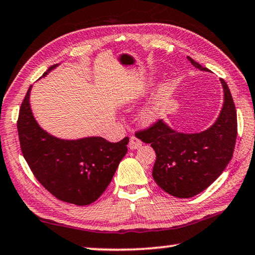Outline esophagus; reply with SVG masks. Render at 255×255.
I'll use <instances>...</instances> for the list:
<instances>
[{
    "mask_svg": "<svg viewBox=\"0 0 255 255\" xmlns=\"http://www.w3.org/2000/svg\"><path fill=\"white\" fill-rule=\"evenodd\" d=\"M140 146H142V142H140V139H138L137 137H135V136H131L130 140H129V149L136 150Z\"/></svg>",
    "mask_w": 255,
    "mask_h": 255,
    "instance_id": "obj_1",
    "label": "esophagus"
}]
</instances>
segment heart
Returning a JSON list of instances; mask_svg holds the SVG:
<instances>
[{
	"instance_id": "b5f03b06",
	"label": "heart",
	"mask_w": 255,
	"mask_h": 255,
	"mask_svg": "<svg viewBox=\"0 0 255 255\" xmlns=\"http://www.w3.org/2000/svg\"><path fill=\"white\" fill-rule=\"evenodd\" d=\"M170 89H172V82L170 81H165L158 87L152 100L140 110L138 118L143 124L150 125L160 119L162 115V106L168 97Z\"/></svg>"
}]
</instances>
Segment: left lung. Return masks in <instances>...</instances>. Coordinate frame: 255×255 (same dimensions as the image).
Listing matches in <instances>:
<instances>
[{
  "label": "left lung",
  "instance_id": "8db88e82",
  "mask_svg": "<svg viewBox=\"0 0 255 255\" xmlns=\"http://www.w3.org/2000/svg\"><path fill=\"white\" fill-rule=\"evenodd\" d=\"M189 62L200 71L210 72L191 57ZM221 112L206 130L177 131L164 120L139 131L136 136L151 144L157 154L152 176L164 191L177 198H191L207 189L233 158L237 137V113L225 80Z\"/></svg>",
  "mask_w": 255,
  "mask_h": 255
}]
</instances>
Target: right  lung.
I'll return each mask as SVG.
<instances>
[{
    "instance_id": "add662e5",
    "label": "right lung",
    "mask_w": 255,
    "mask_h": 255,
    "mask_svg": "<svg viewBox=\"0 0 255 255\" xmlns=\"http://www.w3.org/2000/svg\"><path fill=\"white\" fill-rule=\"evenodd\" d=\"M58 66H51L42 78ZM32 86L22 101L17 123L22 155L30 170L57 199L85 206L108 188L121 159L127 153L128 137L110 143L90 136L63 139L40 127L29 104Z\"/></svg>"
}]
</instances>
